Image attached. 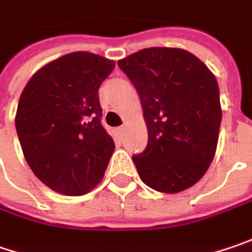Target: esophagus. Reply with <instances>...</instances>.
I'll list each match as a JSON object with an SVG mask.
<instances>
[{
    "label": "esophagus",
    "mask_w": 252,
    "mask_h": 252,
    "mask_svg": "<svg viewBox=\"0 0 252 252\" xmlns=\"http://www.w3.org/2000/svg\"><path fill=\"white\" fill-rule=\"evenodd\" d=\"M125 129H126V126H120L119 129H118V132H119L120 134H123V133H125Z\"/></svg>",
    "instance_id": "esophagus-1"
}]
</instances>
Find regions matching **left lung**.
Returning <instances> with one entry per match:
<instances>
[{
	"instance_id": "obj_1",
	"label": "left lung",
	"mask_w": 252,
	"mask_h": 252,
	"mask_svg": "<svg viewBox=\"0 0 252 252\" xmlns=\"http://www.w3.org/2000/svg\"><path fill=\"white\" fill-rule=\"evenodd\" d=\"M136 88L147 146L133 155L145 184L179 193L213 161L221 125L219 83L207 66L180 48H146L118 62Z\"/></svg>"
}]
</instances>
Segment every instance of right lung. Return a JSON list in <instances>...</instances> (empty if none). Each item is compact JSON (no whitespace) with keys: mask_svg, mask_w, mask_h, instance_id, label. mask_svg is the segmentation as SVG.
I'll return each mask as SVG.
<instances>
[{"mask_svg":"<svg viewBox=\"0 0 252 252\" xmlns=\"http://www.w3.org/2000/svg\"><path fill=\"white\" fill-rule=\"evenodd\" d=\"M115 62L73 52L38 70L19 97L15 127L33 174L61 194H86L115 150L102 126L99 86Z\"/></svg>","mask_w":252,"mask_h":252,"instance_id":"add662e5","label":"right lung"}]
</instances>
